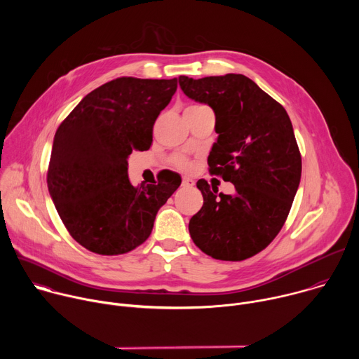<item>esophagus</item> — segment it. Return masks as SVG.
<instances>
[{"label": "esophagus", "instance_id": "obj_1", "mask_svg": "<svg viewBox=\"0 0 359 359\" xmlns=\"http://www.w3.org/2000/svg\"><path fill=\"white\" fill-rule=\"evenodd\" d=\"M182 186H183V187H193V186H194V180L190 179V177H183Z\"/></svg>", "mask_w": 359, "mask_h": 359}]
</instances>
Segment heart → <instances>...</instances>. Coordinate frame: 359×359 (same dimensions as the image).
Wrapping results in <instances>:
<instances>
[{"label":"heart","mask_w":359,"mask_h":359,"mask_svg":"<svg viewBox=\"0 0 359 359\" xmlns=\"http://www.w3.org/2000/svg\"><path fill=\"white\" fill-rule=\"evenodd\" d=\"M198 107H200V105H191V107H189V108H198ZM172 162H173V165H175L176 168L183 169V170H186V169L190 168V162H189V159L184 158V156H175Z\"/></svg>","instance_id":"1"}]
</instances>
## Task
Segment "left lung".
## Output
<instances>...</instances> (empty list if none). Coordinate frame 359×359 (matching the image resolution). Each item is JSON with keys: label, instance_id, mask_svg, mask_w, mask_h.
Segmentation results:
<instances>
[{"label": "left lung", "instance_id": "left-lung-1", "mask_svg": "<svg viewBox=\"0 0 359 359\" xmlns=\"http://www.w3.org/2000/svg\"><path fill=\"white\" fill-rule=\"evenodd\" d=\"M190 99L216 115L209 172L231 182L233 196L197 182L201 209L190 219L194 244L210 257L241 262L264 250L283 229L301 179V153L285 109L241 74L179 76Z\"/></svg>", "mask_w": 359, "mask_h": 359}]
</instances>
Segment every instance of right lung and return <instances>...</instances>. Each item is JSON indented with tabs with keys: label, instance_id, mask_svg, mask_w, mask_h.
I'll use <instances>...</instances> for the list:
<instances>
[{
	"label": "right lung",
	"instance_id": "obj_1",
	"mask_svg": "<svg viewBox=\"0 0 359 359\" xmlns=\"http://www.w3.org/2000/svg\"><path fill=\"white\" fill-rule=\"evenodd\" d=\"M176 89L177 78H116L88 93L57 129L48 190L67 230L86 250L119 255L144 243L180 186L170 170L159 173L158 184L132 186L128 177V156L150 147L153 125Z\"/></svg>",
	"mask_w": 359,
	"mask_h": 359
}]
</instances>
